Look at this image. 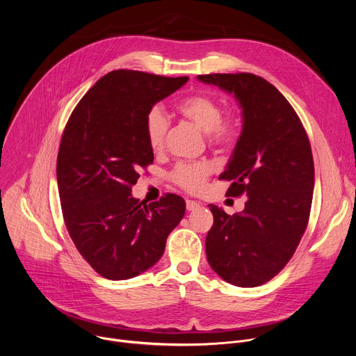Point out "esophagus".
I'll return each instance as SVG.
<instances>
[{
	"label": "esophagus",
	"mask_w": 356,
	"mask_h": 356,
	"mask_svg": "<svg viewBox=\"0 0 356 356\" xmlns=\"http://www.w3.org/2000/svg\"><path fill=\"white\" fill-rule=\"evenodd\" d=\"M200 207H201V202H198V201H194V200H187L186 201L187 211H194V210H198Z\"/></svg>",
	"instance_id": "34e87169"
}]
</instances>
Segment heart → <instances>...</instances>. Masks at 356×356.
Wrapping results in <instances>:
<instances>
[{
	"instance_id": "obj_1",
	"label": "heart",
	"mask_w": 356,
	"mask_h": 356,
	"mask_svg": "<svg viewBox=\"0 0 356 356\" xmlns=\"http://www.w3.org/2000/svg\"><path fill=\"white\" fill-rule=\"evenodd\" d=\"M177 113L193 122L200 131L207 134L210 145L225 149L238 136V122L232 115L222 117L218 101L209 94H193L180 99L176 106ZM169 118L161 107H152L145 117V134L150 149L162 150L169 131ZM211 173L209 163H180L175 168L173 180L188 191H198L204 186Z\"/></svg>"
}]
</instances>
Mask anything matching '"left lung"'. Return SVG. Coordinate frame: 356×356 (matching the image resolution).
<instances>
[{"instance_id":"left-lung-1","label":"left lung","mask_w":356,"mask_h":356,"mask_svg":"<svg viewBox=\"0 0 356 356\" xmlns=\"http://www.w3.org/2000/svg\"><path fill=\"white\" fill-rule=\"evenodd\" d=\"M197 79L238 101L242 131L220 179L231 181L228 195L248 197L234 216L210 206L207 261L234 286H261L286 266L306 231L314 190L310 140L289 101L265 79L250 73Z\"/></svg>"}]
</instances>
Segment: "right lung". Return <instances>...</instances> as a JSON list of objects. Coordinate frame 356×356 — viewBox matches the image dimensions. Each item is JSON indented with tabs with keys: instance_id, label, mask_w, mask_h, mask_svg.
Instances as JSON below:
<instances>
[{
	"instance_id": "right-lung-1",
	"label": "right lung",
	"mask_w": 356,
	"mask_h": 356,
	"mask_svg": "<svg viewBox=\"0 0 356 356\" xmlns=\"http://www.w3.org/2000/svg\"><path fill=\"white\" fill-rule=\"evenodd\" d=\"M187 81L115 70L87 91L67 121L56 165L62 213L77 250L106 279H132L154 266L184 216L181 197L146 204L131 188L139 168L154 162L147 111Z\"/></svg>"
}]
</instances>
